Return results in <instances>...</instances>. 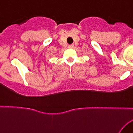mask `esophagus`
I'll return each instance as SVG.
<instances>
[{
  "label": "esophagus",
  "instance_id": "obj_1",
  "mask_svg": "<svg viewBox=\"0 0 133 133\" xmlns=\"http://www.w3.org/2000/svg\"><path fill=\"white\" fill-rule=\"evenodd\" d=\"M68 48H74V45H73V44H71V45H69V46H68Z\"/></svg>",
  "mask_w": 133,
  "mask_h": 133
}]
</instances>
